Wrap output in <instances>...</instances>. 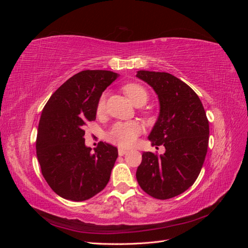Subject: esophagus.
I'll use <instances>...</instances> for the list:
<instances>
[{"label": "esophagus", "instance_id": "obj_1", "mask_svg": "<svg viewBox=\"0 0 248 248\" xmlns=\"http://www.w3.org/2000/svg\"><path fill=\"white\" fill-rule=\"evenodd\" d=\"M127 152H128V150H126V149L119 148V150H118V153H119V155H120V156H123V155H125Z\"/></svg>", "mask_w": 248, "mask_h": 248}]
</instances>
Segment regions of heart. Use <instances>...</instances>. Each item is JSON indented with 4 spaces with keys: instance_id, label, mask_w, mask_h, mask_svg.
Wrapping results in <instances>:
<instances>
[{
    "instance_id": "b5f03b06",
    "label": "heart",
    "mask_w": 248,
    "mask_h": 248,
    "mask_svg": "<svg viewBox=\"0 0 248 248\" xmlns=\"http://www.w3.org/2000/svg\"><path fill=\"white\" fill-rule=\"evenodd\" d=\"M125 94L128 96L130 101L136 107H141L148 100V92L146 89L139 85L131 82L126 85L124 88ZM106 106V95H102L97 104V112L101 114ZM141 132V127L138 122H118L111 126V128L107 133V139L120 147H129L136 141L139 134Z\"/></svg>"
}]
</instances>
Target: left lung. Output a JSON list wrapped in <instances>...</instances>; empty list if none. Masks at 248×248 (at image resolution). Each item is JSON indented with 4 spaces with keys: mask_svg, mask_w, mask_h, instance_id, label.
<instances>
[{
    "mask_svg": "<svg viewBox=\"0 0 248 248\" xmlns=\"http://www.w3.org/2000/svg\"><path fill=\"white\" fill-rule=\"evenodd\" d=\"M137 78L151 87L159 101V115L149 134L152 146L163 145L157 156L144 152L137 170L140 188L158 200L179 196L196 181L207 154L209 122L196 92L167 72L140 70Z\"/></svg>",
    "mask_w": 248,
    "mask_h": 248,
    "instance_id": "left-lung-1",
    "label": "left lung"
}]
</instances>
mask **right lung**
<instances>
[{
    "instance_id": "obj_1",
    "label": "right lung",
    "mask_w": 248,
    "mask_h": 248,
    "mask_svg": "<svg viewBox=\"0 0 248 248\" xmlns=\"http://www.w3.org/2000/svg\"><path fill=\"white\" fill-rule=\"evenodd\" d=\"M119 74L84 70L50 96L37 130L36 151L41 172L58 196L74 202L91 199L109 181L118 149L100 141L95 152L85 144V126L96 119L100 97Z\"/></svg>"
}]
</instances>
